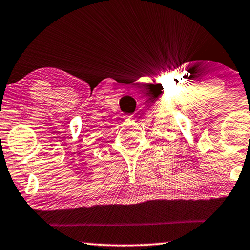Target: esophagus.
Returning a JSON list of instances; mask_svg holds the SVG:
<instances>
[{"label": "esophagus", "instance_id": "obj_1", "mask_svg": "<svg viewBox=\"0 0 250 250\" xmlns=\"http://www.w3.org/2000/svg\"><path fill=\"white\" fill-rule=\"evenodd\" d=\"M126 119H128V121H134V116H133V115L127 116V117H126Z\"/></svg>", "mask_w": 250, "mask_h": 250}]
</instances>
